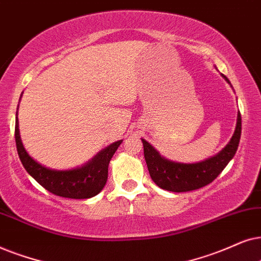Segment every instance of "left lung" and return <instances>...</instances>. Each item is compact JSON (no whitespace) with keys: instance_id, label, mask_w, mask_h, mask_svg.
Returning <instances> with one entry per match:
<instances>
[{"instance_id":"1","label":"left lung","mask_w":261,"mask_h":261,"mask_svg":"<svg viewBox=\"0 0 261 261\" xmlns=\"http://www.w3.org/2000/svg\"><path fill=\"white\" fill-rule=\"evenodd\" d=\"M229 82V80L223 75ZM241 137V113L238 112V123L231 140L220 154L199 163H178L162 158L147 141L142 140L144 159L152 181L163 190L172 192H189L213 182L234 158Z\"/></svg>"}]
</instances>
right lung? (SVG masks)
I'll return each mask as SVG.
<instances>
[{"label": "right lung", "instance_id": "obj_1", "mask_svg": "<svg viewBox=\"0 0 261 261\" xmlns=\"http://www.w3.org/2000/svg\"><path fill=\"white\" fill-rule=\"evenodd\" d=\"M17 114V113H16ZM17 117L15 120V143L19 158L27 173L36 179L45 190L56 196L87 199L94 197L103 189L109 175V163L119 147L121 141L111 144L82 168L72 171H52L34 161L27 154L19 135Z\"/></svg>", "mask_w": 261, "mask_h": 261}]
</instances>
